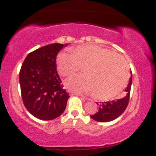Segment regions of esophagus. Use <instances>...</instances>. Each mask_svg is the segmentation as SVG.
I'll use <instances>...</instances> for the list:
<instances>
[{
	"label": "esophagus",
	"instance_id": "obj_1",
	"mask_svg": "<svg viewBox=\"0 0 156 156\" xmlns=\"http://www.w3.org/2000/svg\"><path fill=\"white\" fill-rule=\"evenodd\" d=\"M71 94L72 95H76V96H80V97H82V98H84V97L82 95V94H79V93H76V92H72L71 93Z\"/></svg>",
	"mask_w": 156,
	"mask_h": 156
}]
</instances>
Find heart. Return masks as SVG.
<instances>
[{
	"instance_id": "obj_1",
	"label": "heart",
	"mask_w": 156,
	"mask_h": 156,
	"mask_svg": "<svg viewBox=\"0 0 156 156\" xmlns=\"http://www.w3.org/2000/svg\"><path fill=\"white\" fill-rule=\"evenodd\" d=\"M70 51L72 54L60 53L56 58L57 69L64 77L73 76L83 67L84 75L66 82L70 90L92 93L97 99L107 101L116 98L125 88L128 79V66L121 55L96 44L76 46Z\"/></svg>"
}]
</instances>
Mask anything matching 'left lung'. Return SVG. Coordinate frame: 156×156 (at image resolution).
<instances>
[{"label": "left lung", "mask_w": 156, "mask_h": 156, "mask_svg": "<svg viewBox=\"0 0 156 156\" xmlns=\"http://www.w3.org/2000/svg\"><path fill=\"white\" fill-rule=\"evenodd\" d=\"M132 83V76L130 77L128 87L125 89L126 95L119 100L108 102H100L97 104L99 106V109L95 114L91 115L90 117L94 120L101 122L112 121L117 119L125 112L128 106L130 100V92Z\"/></svg>", "instance_id": "obj_1"}]
</instances>
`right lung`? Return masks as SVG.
Listing matches in <instances>:
<instances>
[{"instance_id": "add662e5", "label": "right lung", "mask_w": 156, "mask_h": 156, "mask_svg": "<svg viewBox=\"0 0 156 156\" xmlns=\"http://www.w3.org/2000/svg\"><path fill=\"white\" fill-rule=\"evenodd\" d=\"M63 47L64 44L55 43L31 52L20 71L23 104L34 117L42 120L59 117L69 98L63 88L55 64L56 55Z\"/></svg>"}]
</instances>
